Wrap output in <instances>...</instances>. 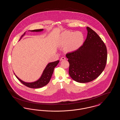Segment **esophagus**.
<instances>
[{"label": "esophagus", "instance_id": "esophagus-1", "mask_svg": "<svg viewBox=\"0 0 120 120\" xmlns=\"http://www.w3.org/2000/svg\"><path fill=\"white\" fill-rule=\"evenodd\" d=\"M66 57H61V59H60V60H61V61H63V60H66Z\"/></svg>", "mask_w": 120, "mask_h": 120}]
</instances>
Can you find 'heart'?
<instances>
[{
    "instance_id": "b5f03b06",
    "label": "heart",
    "mask_w": 120,
    "mask_h": 120,
    "mask_svg": "<svg viewBox=\"0 0 120 120\" xmlns=\"http://www.w3.org/2000/svg\"><path fill=\"white\" fill-rule=\"evenodd\" d=\"M85 41V35L81 31H65L59 37L57 44L64 47L67 52H72L78 50L82 46Z\"/></svg>"
}]
</instances>
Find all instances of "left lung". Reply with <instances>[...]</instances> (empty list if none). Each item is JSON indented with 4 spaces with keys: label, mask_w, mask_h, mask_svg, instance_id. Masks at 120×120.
<instances>
[{
    "label": "left lung",
    "mask_w": 120,
    "mask_h": 120,
    "mask_svg": "<svg viewBox=\"0 0 120 120\" xmlns=\"http://www.w3.org/2000/svg\"><path fill=\"white\" fill-rule=\"evenodd\" d=\"M87 35L80 49L66 54L69 63V74L79 83L96 79L105 68L107 50L103 40L92 29L87 27Z\"/></svg>",
    "instance_id": "8db88e82"
}]
</instances>
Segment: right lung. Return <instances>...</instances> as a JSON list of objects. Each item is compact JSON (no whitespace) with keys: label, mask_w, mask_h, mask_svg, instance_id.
I'll return each mask as SVG.
<instances>
[{"label":"right lung","mask_w":120,"mask_h":120,"mask_svg":"<svg viewBox=\"0 0 120 120\" xmlns=\"http://www.w3.org/2000/svg\"><path fill=\"white\" fill-rule=\"evenodd\" d=\"M44 29H38V30H28V31H30L31 32H41V31H42ZM25 34H26V32H25L24 34L21 36L20 40L21 39V38H22V37ZM59 62V61L57 60L53 62L49 63L46 66L44 70L43 71V72L41 75L40 78L38 80L35 81L34 82H25L23 80H21L20 78H19L14 73L15 75V76L18 79V80L25 86H26L27 87L30 88H34V89L40 88L41 87L45 86L49 83L50 80L51 79L52 75L54 69L57 66Z\"/></svg>","instance_id":"add662e5"}]
</instances>
